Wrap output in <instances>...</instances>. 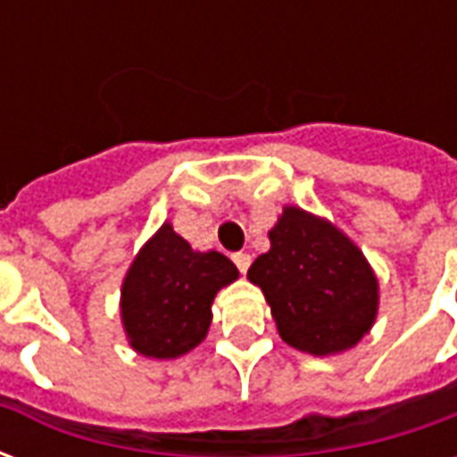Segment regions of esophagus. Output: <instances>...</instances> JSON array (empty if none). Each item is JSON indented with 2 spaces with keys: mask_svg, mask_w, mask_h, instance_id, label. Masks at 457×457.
I'll return each mask as SVG.
<instances>
[{
  "mask_svg": "<svg viewBox=\"0 0 457 457\" xmlns=\"http://www.w3.org/2000/svg\"><path fill=\"white\" fill-rule=\"evenodd\" d=\"M232 262L237 264V269L242 274H247L249 264H252V257H249L247 252H237V254H232Z\"/></svg>",
  "mask_w": 457,
  "mask_h": 457,
  "instance_id": "obj_1",
  "label": "esophagus"
}]
</instances>
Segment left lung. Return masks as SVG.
<instances>
[{
    "instance_id": "1",
    "label": "left lung",
    "mask_w": 457,
    "mask_h": 457,
    "mask_svg": "<svg viewBox=\"0 0 457 457\" xmlns=\"http://www.w3.org/2000/svg\"><path fill=\"white\" fill-rule=\"evenodd\" d=\"M269 242L247 278L262 288L281 340L316 357L353 350L379 313V278L362 249L298 205H284Z\"/></svg>"
}]
</instances>
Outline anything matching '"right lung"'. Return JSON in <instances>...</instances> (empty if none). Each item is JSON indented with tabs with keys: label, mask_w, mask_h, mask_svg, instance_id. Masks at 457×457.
<instances>
[{
	"label": "right lung",
	"mask_w": 457,
	"mask_h": 457,
	"mask_svg": "<svg viewBox=\"0 0 457 457\" xmlns=\"http://www.w3.org/2000/svg\"><path fill=\"white\" fill-rule=\"evenodd\" d=\"M237 278V267L225 254L193 249L163 222L121 281L120 316L129 347L151 360L190 353L208 336L218 291Z\"/></svg>",
	"instance_id": "add662e5"
}]
</instances>
